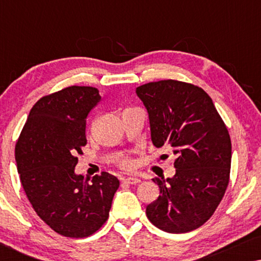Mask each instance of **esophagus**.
<instances>
[{"mask_svg": "<svg viewBox=\"0 0 261 261\" xmlns=\"http://www.w3.org/2000/svg\"><path fill=\"white\" fill-rule=\"evenodd\" d=\"M123 183L126 184H132V185H137L141 181L140 178H137V177H128V178H124V179L122 180Z\"/></svg>", "mask_w": 261, "mask_h": 261, "instance_id": "obj_1", "label": "esophagus"}]
</instances>
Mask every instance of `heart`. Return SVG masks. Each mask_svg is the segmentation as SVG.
I'll return each mask as SVG.
<instances>
[{
  "label": "heart",
  "mask_w": 261,
  "mask_h": 261,
  "mask_svg": "<svg viewBox=\"0 0 261 261\" xmlns=\"http://www.w3.org/2000/svg\"><path fill=\"white\" fill-rule=\"evenodd\" d=\"M119 164L121 167H123V169H132L133 167V160H132L129 156H121L119 159Z\"/></svg>",
  "instance_id": "b5f03b06"
}]
</instances>
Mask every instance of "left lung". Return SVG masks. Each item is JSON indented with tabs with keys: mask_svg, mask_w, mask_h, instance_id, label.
<instances>
[{
	"mask_svg": "<svg viewBox=\"0 0 261 261\" xmlns=\"http://www.w3.org/2000/svg\"><path fill=\"white\" fill-rule=\"evenodd\" d=\"M135 92L148 113L153 145L176 155L174 176L153 179L160 195L146 206V215L167 233H188L210 219L227 189L231 162L227 127L213 99L196 85L167 80Z\"/></svg>",
	"mask_w": 261,
	"mask_h": 261,
	"instance_id": "8db88e82",
	"label": "left lung"
}]
</instances>
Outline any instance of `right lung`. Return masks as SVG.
I'll return each instance as SVG.
<instances>
[{"mask_svg":"<svg viewBox=\"0 0 261 261\" xmlns=\"http://www.w3.org/2000/svg\"><path fill=\"white\" fill-rule=\"evenodd\" d=\"M101 102L91 87H69L45 96L31 109L15 147L17 172L32 206L67 238H87L109 216L120 181L102 172L92 180L74 172L87 145L85 127Z\"/></svg>","mask_w":261,"mask_h":261,"instance_id":"1","label":"right lung"}]
</instances>
